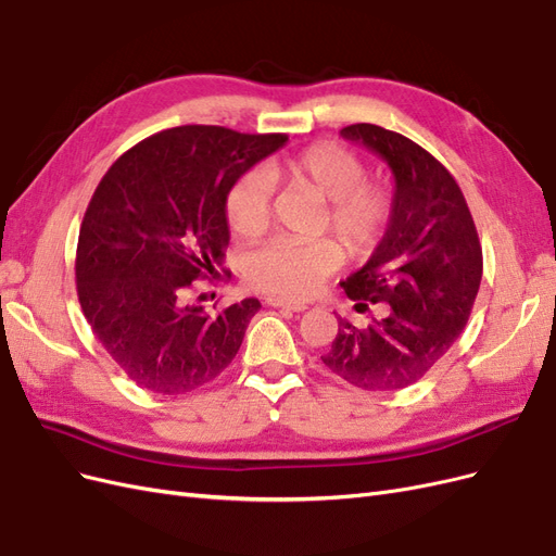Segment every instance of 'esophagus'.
<instances>
[{
  "instance_id": "1",
  "label": "esophagus",
  "mask_w": 556,
  "mask_h": 556,
  "mask_svg": "<svg viewBox=\"0 0 556 556\" xmlns=\"http://www.w3.org/2000/svg\"><path fill=\"white\" fill-rule=\"evenodd\" d=\"M268 306L274 308H288V311H294V313H301L306 311L308 304H304V301H290V299H282V296H268Z\"/></svg>"
}]
</instances>
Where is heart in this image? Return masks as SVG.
Listing matches in <instances>:
<instances>
[{
  "label": "heart",
  "mask_w": 556,
  "mask_h": 556,
  "mask_svg": "<svg viewBox=\"0 0 556 556\" xmlns=\"http://www.w3.org/2000/svg\"><path fill=\"white\" fill-rule=\"evenodd\" d=\"M311 188L327 199L319 227H329L348 250L368 252L382 239L392 215V192L378 180H364L366 166L339 143H317L285 162L248 169L229 185L225 215L243 239H255L271 220V179ZM343 262V250L329 237H278L245 255L243 274L252 288L282 299H306Z\"/></svg>",
  "instance_id": "b5f03b06"
}]
</instances>
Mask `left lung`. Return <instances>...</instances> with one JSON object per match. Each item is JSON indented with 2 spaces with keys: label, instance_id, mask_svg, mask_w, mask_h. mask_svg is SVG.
<instances>
[{
  "label": "left lung",
  "instance_id": "left-lung-1",
  "mask_svg": "<svg viewBox=\"0 0 556 556\" xmlns=\"http://www.w3.org/2000/svg\"><path fill=\"white\" fill-rule=\"evenodd\" d=\"M341 137L384 160L394 178L380 243L341 282L359 313L384 304L387 315L366 329L339 317L323 362L362 390L394 392L427 376L459 339L480 290L482 248L457 180L422 146L368 123Z\"/></svg>",
  "mask_w": 556,
  "mask_h": 556
}]
</instances>
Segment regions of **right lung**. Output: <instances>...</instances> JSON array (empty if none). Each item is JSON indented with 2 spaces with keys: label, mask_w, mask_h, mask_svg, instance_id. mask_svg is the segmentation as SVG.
Instances as JSON below:
<instances>
[{
  "label": "right lung",
  "mask_w": 556,
  "mask_h": 556,
  "mask_svg": "<svg viewBox=\"0 0 556 556\" xmlns=\"http://www.w3.org/2000/svg\"><path fill=\"white\" fill-rule=\"evenodd\" d=\"M285 141L211 125L164 129L97 185L78 233V301L99 343L148 392H192L237 357L260 301L206 313L188 292L225 262L229 185Z\"/></svg>",
  "instance_id": "right-lung-1"
}]
</instances>
